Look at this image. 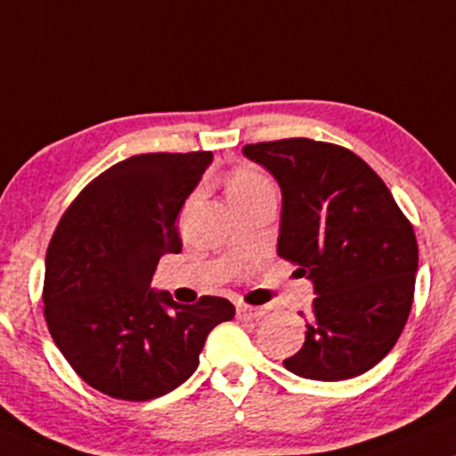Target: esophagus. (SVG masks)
Returning <instances> with one entry per match:
<instances>
[{
	"label": "esophagus",
	"mask_w": 456,
	"mask_h": 456,
	"mask_svg": "<svg viewBox=\"0 0 456 456\" xmlns=\"http://www.w3.org/2000/svg\"><path fill=\"white\" fill-rule=\"evenodd\" d=\"M264 314V308L260 306H249V305H237V319L240 322H251V319H257Z\"/></svg>",
	"instance_id": "obj_1"
}]
</instances>
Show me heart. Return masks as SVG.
<instances>
[{
	"label": "heart",
	"mask_w": 456,
	"mask_h": 456,
	"mask_svg": "<svg viewBox=\"0 0 456 456\" xmlns=\"http://www.w3.org/2000/svg\"><path fill=\"white\" fill-rule=\"evenodd\" d=\"M266 185H268L266 179H264L257 171H254V168H239V171L232 175V179H230L228 196L230 199H234V196L251 194L256 192V190L266 188Z\"/></svg>",
	"instance_id": "b5f03b06"
}]
</instances>
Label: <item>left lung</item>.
<instances>
[{
	"label": "left lung",
	"instance_id": "1",
	"mask_svg": "<svg viewBox=\"0 0 456 456\" xmlns=\"http://www.w3.org/2000/svg\"><path fill=\"white\" fill-rule=\"evenodd\" d=\"M243 154L279 182L277 254L297 264L317 294L305 345L283 365L325 383L368 372L400 338L412 308V224L383 179L340 145L296 137L249 143Z\"/></svg>",
	"mask_w": 456,
	"mask_h": 456
}]
</instances>
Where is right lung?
<instances>
[{
    "mask_svg": "<svg viewBox=\"0 0 456 456\" xmlns=\"http://www.w3.org/2000/svg\"><path fill=\"white\" fill-rule=\"evenodd\" d=\"M211 151L139 154L93 179L61 217L46 251L44 317L84 383L126 402L177 389L199 368L207 336L234 317L226 297L177 305L150 288L179 254L175 219Z\"/></svg>",
    "mask_w": 456,
    "mask_h": 456,
    "instance_id": "1",
    "label": "right lung"
}]
</instances>
